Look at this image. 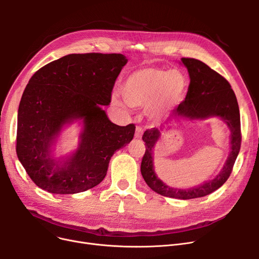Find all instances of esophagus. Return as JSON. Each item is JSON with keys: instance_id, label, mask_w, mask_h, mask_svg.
<instances>
[{"instance_id": "1", "label": "esophagus", "mask_w": 259, "mask_h": 259, "mask_svg": "<svg viewBox=\"0 0 259 259\" xmlns=\"http://www.w3.org/2000/svg\"><path fill=\"white\" fill-rule=\"evenodd\" d=\"M143 133H144V130H143V128L141 126H138L137 128H135V134H134L135 138H137V139H142Z\"/></svg>"}]
</instances>
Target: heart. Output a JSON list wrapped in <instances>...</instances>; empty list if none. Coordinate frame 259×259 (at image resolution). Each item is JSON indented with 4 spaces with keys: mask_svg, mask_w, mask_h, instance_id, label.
<instances>
[{
    "mask_svg": "<svg viewBox=\"0 0 259 259\" xmlns=\"http://www.w3.org/2000/svg\"><path fill=\"white\" fill-rule=\"evenodd\" d=\"M187 87V77L180 70L144 68L125 78L120 92L131 107H148L155 103L159 110L179 104L185 97ZM112 102L119 105L116 98Z\"/></svg>",
    "mask_w": 259,
    "mask_h": 259,
    "instance_id": "b5f03b06",
    "label": "heart"
}]
</instances>
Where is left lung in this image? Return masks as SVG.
<instances>
[{"mask_svg": "<svg viewBox=\"0 0 259 259\" xmlns=\"http://www.w3.org/2000/svg\"><path fill=\"white\" fill-rule=\"evenodd\" d=\"M182 62L188 69L190 85L186 100L180 104L176 115L190 119L221 117L231 132V152L223 170L214 180L186 190L171 188L157 178L153 169V148L162 129L151 128L146 130L143 135L146 152L142 159L141 172L146 184L154 192L172 198L192 199L214 192L229 179L240 150V115L235 93L224 76L201 61L183 58Z\"/></svg>", "mask_w": 259, "mask_h": 259, "instance_id": "left-lung-1", "label": "left lung"}]
</instances>
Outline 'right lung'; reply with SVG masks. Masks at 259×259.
I'll list each match as a JSON object with an SVG mask.
<instances>
[{"mask_svg": "<svg viewBox=\"0 0 259 259\" xmlns=\"http://www.w3.org/2000/svg\"><path fill=\"white\" fill-rule=\"evenodd\" d=\"M127 59L120 53L68 54L38 69L27 84L19 106L17 154L32 182L53 194H74L98 186L109 161L129 144L134 124L117 126L102 106ZM83 118L78 150L61 166L50 148L62 126Z\"/></svg>", "mask_w": 259, "mask_h": 259, "instance_id": "add662e5", "label": "right lung"}]
</instances>
